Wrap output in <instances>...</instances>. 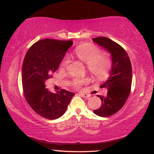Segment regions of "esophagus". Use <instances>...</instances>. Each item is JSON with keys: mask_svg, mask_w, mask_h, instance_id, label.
Wrapping results in <instances>:
<instances>
[{"mask_svg": "<svg viewBox=\"0 0 154 154\" xmlns=\"http://www.w3.org/2000/svg\"><path fill=\"white\" fill-rule=\"evenodd\" d=\"M79 95H80V96H82V98H89L90 97V95L85 94V93H79Z\"/></svg>", "mask_w": 154, "mask_h": 154, "instance_id": "34e87169", "label": "esophagus"}]
</instances>
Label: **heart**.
<instances>
[{"label":"heart","mask_w":154,"mask_h":154,"mask_svg":"<svg viewBox=\"0 0 154 154\" xmlns=\"http://www.w3.org/2000/svg\"><path fill=\"white\" fill-rule=\"evenodd\" d=\"M75 54L81 61L87 64L90 72L97 78L105 77L110 69V60L107 56L100 54V49L95 45L91 43L82 44L76 48ZM68 63V58H63L60 63V69H65ZM87 82V79H75L73 85L75 88H79Z\"/></svg>","instance_id":"obj_1"}]
</instances>
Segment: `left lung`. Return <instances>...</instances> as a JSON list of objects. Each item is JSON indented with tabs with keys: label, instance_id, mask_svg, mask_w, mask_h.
<instances>
[{
	"label": "left lung",
	"instance_id": "obj_1",
	"mask_svg": "<svg viewBox=\"0 0 154 154\" xmlns=\"http://www.w3.org/2000/svg\"><path fill=\"white\" fill-rule=\"evenodd\" d=\"M95 43L103 47L111 56V68L107 80L100 88L108 89L106 96L98 95L101 100L99 109L93 113L106 117L119 111L130 95L132 85V65L126 51L122 46L106 37L93 39Z\"/></svg>",
	"mask_w": 154,
	"mask_h": 154
}]
</instances>
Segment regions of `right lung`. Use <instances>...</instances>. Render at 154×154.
Wrapping results in <instances>:
<instances>
[{
	"instance_id": "obj_1",
	"label": "right lung",
	"mask_w": 154,
	"mask_h": 154,
	"mask_svg": "<svg viewBox=\"0 0 154 154\" xmlns=\"http://www.w3.org/2000/svg\"><path fill=\"white\" fill-rule=\"evenodd\" d=\"M72 44V40L43 39L29 48L24 59L22 79L24 96L32 109L45 119L61 117L75 95L63 89L52 93L45 85Z\"/></svg>"
}]
</instances>
